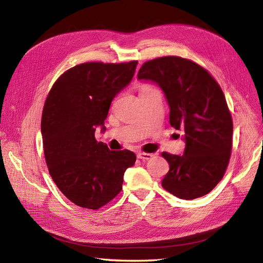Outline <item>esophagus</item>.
Returning <instances> with one entry per match:
<instances>
[{
	"label": "esophagus",
	"mask_w": 263,
	"mask_h": 263,
	"mask_svg": "<svg viewBox=\"0 0 263 263\" xmlns=\"http://www.w3.org/2000/svg\"><path fill=\"white\" fill-rule=\"evenodd\" d=\"M153 158V154L152 153H144V152H140L138 153V159L142 160V161H147Z\"/></svg>",
	"instance_id": "esophagus-1"
}]
</instances>
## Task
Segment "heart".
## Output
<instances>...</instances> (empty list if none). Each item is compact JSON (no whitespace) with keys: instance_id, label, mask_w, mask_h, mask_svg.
Returning <instances> with one entry per match:
<instances>
[{"instance_id":"b5f03b06","label":"heart","mask_w":263,"mask_h":263,"mask_svg":"<svg viewBox=\"0 0 263 263\" xmlns=\"http://www.w3.org/2000/svg\"><path fill=\"white\" fill-rule=\"evenodd\" d=\"M143 87H146V86H143Z\"/></svg>"}]
</instances>
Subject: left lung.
Segmentation results:
<instances>
[{"instance_id":"1","label":"left lung","mask_w":263,"mask_h":263,"mask_svg":"<svg viewBox=\"0 0 263 263\" xmlns=\"http://www.w3.org/2000/svg\"><path fill=\"white\" fill-rule=\"evenodd\" d=\"M138 79L160 86L171 126L183 133L182 156L162 153L170 165L162 186L183 200L205 196L223 178L232 147V119L220 85L203 67L179 57L145 62Z\"/></svg>"}]
</instances>
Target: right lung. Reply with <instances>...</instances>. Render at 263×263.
I'll return each mask as SVG.
<instances>
[{
    "label": "right lung",
    "mask_w": 263,
    "mask_h": 263,
    "mask_svg": "<svg viewBox=\"0 0 263 263\" xmlns=\"http://www.w3.org/2000/svg\"><path fill=\"white\" fill-rule=\"evenodd\" d=\"M138 62H87L64 72L46 98L41 133L46 164L54 183L79 206L97 210L122 190L124 172L134 164L129 150L111 151L98 142V126L112 100L129 85Z\"/></svg>",
    "instance_id": "add662e5"
}]
</instances>
